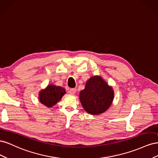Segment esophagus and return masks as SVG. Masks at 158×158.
I'll use <instances>...</instances> for the list:
<instances>
[{
	"instance_id": "1",
	"label": "esophagus",
	"mask_w": 158,
	"mask_h": 158,
	"mask_svg": "<svg viewBox=\"0 0 158 158\" xmlns=\"http://www.w3.org/2000/svg\"><path fill=\"white\" fill-rule=\"evenodd\" d=\"M76 92V89L74 88H72L69 90V94L71 95H74Z\"/></svg>"
}]
</instances>
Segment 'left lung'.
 I'll use <instances>...</instances> for the list:
<instances>
[{
  "label": "left lung",
  "mask_w": 158,
  "mask_h": 158,
  "mask_svg": "<svg viewBox=\"0 0 158 158\" xmlns=\"http://www.w3.org/2000/svg\"><path fill=\"white\" fill-rule=\"evenodd\" d=\"M81 104L88 113L95 115L106 112L111 107L114 91L100 76H92L79 95Z\"/></svg>",
  "instance_id": "8db88e82"
}]
</instances>
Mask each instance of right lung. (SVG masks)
Masks as SVG:
<instances>
[{
    "instance_id": "1",
    "label": "right lung",
    "mask_w": 158,
    "mask_h": 158,
    "mask_svg": "<svg viewBox=\"0 0 158 158\" xmlns=\"http://www.w3.org/2000/svg\"><path fill=\"white\" fill-rule=\"evenodd\" d=\"M65 90L63 87L49 84L40 92V102L47 107H52L62 99L66 94Z\"/></svg>"
}]
</instances>
